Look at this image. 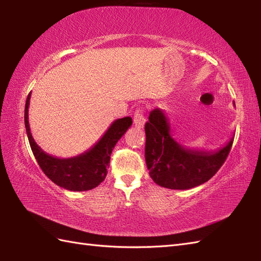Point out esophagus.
Listing matches in <instances>:
<instances>
[{"instance_id": "1", "label": "esophagus", "mask_w": 261, "mask_h": 261, "mask_svg": "<svg viewBox=\"0 0 261 261\" xmlns=\"http://www.w3.org/2000/svg\"><path fill=\"white\" fill-rule=\"evenodd\" d=\"M134 123L137 127H139V129H141V127H143V125H145L146 123V118L145 115H143V113L141 112V111L138 110L137 112L135 113V118H134Z\"/></svg>"}]
</instances>
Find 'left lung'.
<instances>
[{"mask_svg":"<svg viewBox=\"0 0 261 261\" xmlns=\"http://www.w3.org/2000/svg\"><path fill=\"white\" fill-rule=\"evenodd\" d=\"M145 157L149 175L157 185L169 190H190L212 178L225 162L233 137L216 150L190 149L171 136L169 120L154 109L145 125Z\"/></svg>","mask_w":261,"mask_h":261,"instance_id":"obj_1","label":"left lung"}]
</instances>
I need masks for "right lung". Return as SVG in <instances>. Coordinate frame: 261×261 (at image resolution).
<instances>
[{"mask_svg": "<svg viewBox=\"0 0 261 261\" xmlns=\"http://www.w3.org/2000/svg\"><path fill=\"white\" fill-rule=\"evenodd\" d=\"M31 93L27 97L24 124L28 139L35 158L43 173L55 184L73 192L90 191L105 179L110 164V156L114 146L132 124L130 116L112 122L95 145L79 156L58 158L45 152L33 139L29 125V104Z\"/></svg>", "mask_w": 261, "mask_h": 261, "instance_id": "add662e5", "label": "right lung"}]
</instances>
